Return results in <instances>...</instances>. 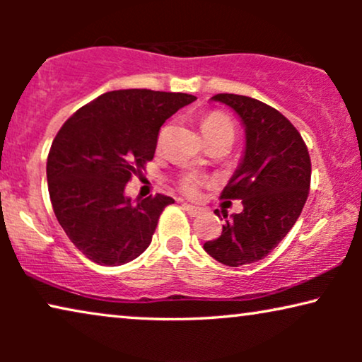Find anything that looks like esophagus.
<instances>
[{
	"mask_svg": "<svg viewBox=\"0 0 362 362\" xmlns=\"http://www.w3.org/2000/svg\"><path fill=\"white\" fill-rule=\"evenodd\" d=\"M185 209L191 217H197L202 212L201 207H196V206H191V204H185Z\"/></svg>",
	"mask_w": 362,
	"mask_h": 362,
	"instance_id": "34e87169",
	"label": "esophagus"
}]
</instances>
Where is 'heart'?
Segmentation results:
<instances>
[{
	"label": "heart",
	"instance_id": "heart-1",
	"mask_svg": "<svg viewBox=\"0 0 362 362\" xmlns=\"http://www.w3.org/2000/svg\"><path fill=\"white\" fill-rule=\"evenodd\" d=\"M201 133L202 136H204V140H211V138L219 135H229L234 138V125H232V122L224 115V113L211 112L201 120ZM201 185L202 180H199V177L194 175H187L182 177L181 189L185 191L186 194L194 196Z\"/></svg>",
	"mask_w": 362,
	"mask_h": 362
}]
</instances>
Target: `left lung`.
I'll list each match as a JSON object with an SVG mask.
<instances>
[{"label":"left lung","mask_w":362,"mask_h":362,"mask_svg":"<svg viewBox=\"0 0 362 362\" xmlns=\"http://www.w3.org/2000/svg\"><path fill=\"white\" fill-rule=\"evenodd\" d=\"M211 100L232 108L244 127V155L221 194L240 199L244 209L226 221L222 234L207 240L204 250L229 267L254 264L300 217L310 191V155L298 130L267 103L235 93H217Z\"/></svg>","instance_id":"1"}]
</instances>
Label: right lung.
Listing matches in <instances>:
<instances>
[{
  "label": "right lung",
  "mask_w": 362,
  "mask_h": 362,
  "mask_svg": "<svg viewBox=\"0 0 362 362\" xmlns=\"http://www.w3.org/2000/svg\"><path fill=\"white\" fill-rule=\"evenodd\" d=\"M196 97L146 88L107 92L78 108L47 156L52 209L72 244L98 265H123L148 249L170 196L132 201L125 186L155 156L163 123Z\"/></svg>",
  "instance_id": "obj_1"
}]
</instances>
